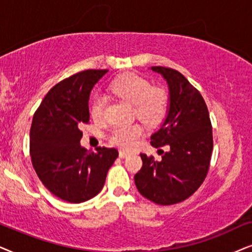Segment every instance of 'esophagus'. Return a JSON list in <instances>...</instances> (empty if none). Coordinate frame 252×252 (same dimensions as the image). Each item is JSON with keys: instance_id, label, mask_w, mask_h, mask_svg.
<instances>
[{"instance_id": "1", "label": "esophagus", "mask_w": 252, "mask_h": 252, "mask_svg": "<svg viewBox=\"0 0 252 252\" xmlns=\"http://www.w3.org/2000/svg\"><path fill=\"white\" fill-rule=\"evenodd\" d=\"M119 156H120V158H126L129 156V153L126 152V151H120Z\"/></svg>"}]
</instances>
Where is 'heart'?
Instances as JSON below:
<instances>
[{"instance_id":"obj_1","label":"heart","mask_w":252,"mask_h":252,"mask_svg":"<svg viewBox=\"0 0 252 252\" xmlns=\"http://www.w3.org/2000/svg\"><path fill=\"white\" fill-rule=\"evenodd\" d=\"M110 90L123 101L133 105L136 115L147 124H158L165 116L167 110V94L165 91L157 87H151V84L145 78L136 73H126L120 76L112 83ZM90 113L95 121L103 119V96H94ZM142 135L143 128L139 124L117 126L109 132V140L114 145L122 149H130Z\"/></svg>"}]
</instances>
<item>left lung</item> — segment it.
Listing matches in <instances>:
<instances>
[{
    "label": "left lung",
    "mask_w": 252,
    "mask_h": 252,
    "mask_svg": "<svg viewBox=\"0 0 252 252\" xmlns=\"http://www.w3.org/2000/svg\"><path fill=\"white\" fill-rule=\"evenodd\" d=\"M168 84L169 106L162 126L151 136V145L168 146L160 161L142 153L143 167L135 175L142 196L159 205L183 202L205 180L213 150L212 126L202 94L182 73L152 66Z\"/></svg>",
    "instance_id": "1"
}]
</instances>
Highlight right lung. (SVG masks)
Here are the masks:
<instances>
[{
    "mask_svg": "<svg viewBox=\"0 0 252 252\" xmlns=\"http://www.w3.org/2000/svg\"><path fill=\"white\" fill-rule=\"evenodd\" d=\"M108 70H85L49 90L33 116L30 154L43 186L69 203H83L102 190L107 173L119 157L116 149L80 145V126L90 120L93 86Z\"/></svg>",
    "mask_w": 252,
    "mask_h": 252,
    "instance_id": "right-lung-1",
    "label": "right lung"
}]
</instances>
